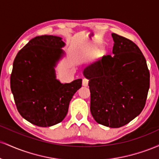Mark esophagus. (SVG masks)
<instances>
[{"mask_svg": "<svg viewBox=\"0 0 159 159\" xmlns=\"http://www.w3.org/2000/svg\"><path fill=\"white\" fill-rule=\"evenodd\" d=\"M88 79H87V78H84L83 79V81H82V84L83 86H84V87H87L88 86Z\"/></svg>", "mask_w": 159, "mask_h": 159, "instance_id": "esophagus-1", "label": "esophagus"}]
</instances>
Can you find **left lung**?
Listing matches in <instances>:
<instances>
[{
    "mask_svg": "<svg viewBox=\"0 0 159 159\" xmlns=\"http://www.w3.org/2000/svg\"><path fill=\"white\" fill-rule=\"evenodd\" d=\"M112 55L84 69L89 80L90 112L101 125L120 128L143 111L149 89V72L141 51L132 40L112 34Z\"/></svg>",
    "mask_w": 159,
    "mask_h": 159,
    "instance_id": "left-lung-1",
    "label": "left lung"
}]
</instances>
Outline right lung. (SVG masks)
<instances>
[{"instance_id": "right-lung-1", "label": "right lung", "mask_w": 159, "mask_h": 159, "mask_svg": "<svg viewBox=\"0 0 159 159\" xmlns=\"http://www.w3.org/2000/svg\"><path fill=\"white\" fill-rule=\"evenodd\" d=\"M62 38L36 36L18 52L10 76L11 91L21 116L34 125L48 127L61 123L82 79L61 84L54 66L64 54Z\"/></svg>"}]
</instances>
